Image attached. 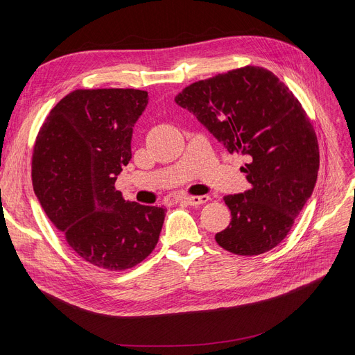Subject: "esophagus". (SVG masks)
<instances>
[{"mask_svg": "<svg viewBox=\"0 0 355 355\" xmlns=\"http://www.w3.org/2000/svg\"><path fill=\"white\" fill-rule=\"evenodd\" d=\"M209 200H210L209 196H187L181 198V201L189 204V206H200V204L207 202Z\"/></svg>", "mask_w": 355, "mask_h": 355, "instance_id": "esophagus-1", "label": "esophagus"}]
</instances>
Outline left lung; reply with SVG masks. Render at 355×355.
Returning <instances> with one entry per match:
<instances>
[{
    "label": "left lung",
    "instance_id": "8db88e82",
    "mask_svg": "<svg viewBox=\"0 0 355 355\" xmlns=\"http://www.w3.org/2000/svg\"><path fill=\"white\" fill-rule=\"evenodd\" d=\"M230 154L249 158L250 189L226 196L230 225L216 234L240 256L262 254L291 232L320 170L313 126L289 87L272 71L245 66L196 82L175 96Z\"/></svg>",
    "mask_w": 355,
    "mask_h": 355
}]
</instances>
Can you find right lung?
I'll use <instances>...</instances> for the list:
<instances>
[{"instance_id": "add662e5", "label": "right lung", "mask_w": 355, "mask_h": 355, "mask_svg": "<svg viewBox=\"0 0 355 355\" xmlns=\"http://www.w3.org/2000/svg\"><path fill=\"white\" fill-rule=\"evenodd\" d=\"M146 105L145 90L78 89L50 110L35 139L37 198L67 245L101 269L141 263L162 229L164 207L125 201L115 189Z\"/></svg>"}]
</instances>
